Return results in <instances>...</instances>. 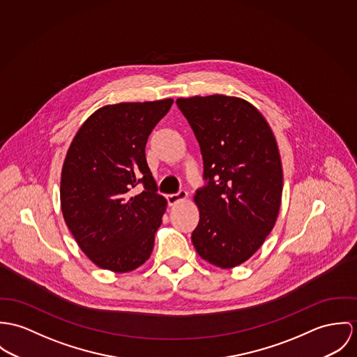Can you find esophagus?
<instances>
[{
    "instance_id": "esophagus-1",
    "label": "esophagus",
    "mask_w": 357,
    "mask_h": 357,
    "mask_svg": "<svg viewBox=\"0 0 357 357\" xmlns=\"http://www.w3.org/2000/svg\"><path fill=\"white\" fill-rule=\"evenodd\" d=\"M165 198H167V202H168V205H174V204H176V202H179V201H183V199H186V198H188V193H186L185 190H179L178 193H174V195H167Z\"/></svg>"
}]
</instances>
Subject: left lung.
Returning <instances> with one entry per match:
<instances>
[{
  "instance_id": "8db88e82",
  "label": "left lung",
  "mask_w": 357,
  "mask_h": 357,
  "mask_svg": "<svg viewBox=\"0 0 357 357\" xmlns=\"http://www.w3.org/2000/svg\"><path fill=\"white\" fill-rule=\"evenodd\" d=\"M176 105L197 138L204 162L192 242L211 264L236 267L263 245L277 220L283 175L275 137L242 98L196 96L178 98Z\"/></svg>"
}]
</instances>
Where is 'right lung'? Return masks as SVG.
I'll list each match as a JSON object with an SVG mask.
<instances>
[{"label":"right lung","mask_w":357,"mask_h":357,"mask_svg":"<svg viewBox=\"0 0 357 357\" xmlns=\"http://www.w3.org/2000/svg\"><path fill=\"white\" fill-rule=\"evenodd\" d=\"M172 104L167 98L102 107L82 124L67 152L63 216L80 249L104 270L132 271L153 250L167 202L145 146Z\"/></svg>","instance_id":"1"}]
</instances>
